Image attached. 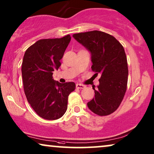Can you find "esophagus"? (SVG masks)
<instances>
[{"label":"esophagus","mask_w":154,"mask_h":154,"mask_svg":"<svg viewBox=\"0 0 154 154\" xmlns=\"http://www.w3.org/2000/svg\"><path fill=\"white\" fill-rule=\"evenodd\" d=\"M76 87H77V89H84V88L85 87V86L82 85V84H77V85H76Z\"/></svg>","instance_id":"obj_1"}]
</instances>
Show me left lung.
Wrapping results in <instances>:
<instances>
[{
	"label": "left lung",
	"instance_id": "left-lung-1",
	"mask_svg": "<svg viewBox=\"0 0 154 154\" xmlns=\"http://www.w3.org/2000/svg\"><path fill=\"white\" fill-rule=\"evenodd\" d=\"M72 36L89 51L91 69L101 75L97 89L93 87L95 97L88 102V108L100 116L112 113L121 103L128 85V61L123 46L114 36L97 30Z\"/></svg>",
	"mask_w": 154,
	"mask_h": 154
}]
</instances>
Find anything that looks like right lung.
<instances>
[{"mask_svg": "<svg viewBox=\"0 0 154 154\" xmlns=\"http://www.w3.org/2000/svg\"><path fill=\"white\" fill-rule=\"evenodd\" d=\"M70 35L36 42L26 49L22 64V76L26 99L36 114L46 120H57L67 108L74 82L61 84L53 79L69 42Z\"/></svg>", "mask_w": 154, "mask_h": 154, "instance_id": "1", "label": "right lung"}]
</instances>
